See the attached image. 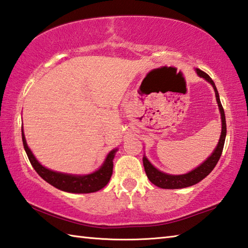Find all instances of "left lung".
I'll list each match as a JSON object with an SVG mask.
<instances>
[{"instance_id":"1","label":"left lung","mask_w":248,"mask_h":248,"mask_svg":"<svg viewBox=\"0 0 248 248\" xmlns=\"http://www.w3.org/2000/svg\"><path fill=\"white\" fill-rule=\"evenodd\" d=\"M196 73L200 77L204 78L206 81H208V82L213 85V88L215 90L216 100H217L220 114H221V123H222L221 136H220L218 145L215 148L213 154H211L201 166H199V167L186 174L173 175V174H167V173L161 172V171H159L158 169H156L154 166L147 160L146 157L144 156L143 166H144V170H145L147 178L150 179V181L153 184H155L156 186L161 187V188H182V187L194 186V184L199 183L202 179L206 178L211 171H213L215 166L217 165V163L219 161L220 156L222 154L224 141H226V136H227V124H226V116H224L223 107L219 98V93L217 91V88H216L213 79H211L208 75L204 73V71H202L201 69H196Z\"/></svg>"}]
</instances>
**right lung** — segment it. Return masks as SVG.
<instances>
[{
    "instance_id": "1",
    "label": "right lung",
    "mask_w": 248,
    "mask_h": 248,
    "mask_svg": "<svg viewBox=\"0 0 248 248\" xmlns=\"http://www.w3.org/2000/svg\"><path fill=\"white\" fill-rule=\"evenodd\" d=\"M22 143H24L25 151L27 156L30 160L31 165L37 171L38 174L43 180H46L51 186H55L58 190L69 192V193H93L100 191L101 188L104 187L107 183L109 182L110 177L112 174V167L114 163L112 159L115 157V153L117 150H112L108 155H107L104 164L101 166V168L96 170L95 172L90 173L87 175H74L68 173H62L57 171L49 170L39 163L33 156L32 152L27 145L24 130H21Z\"/></svg>"
}]
</instances>
